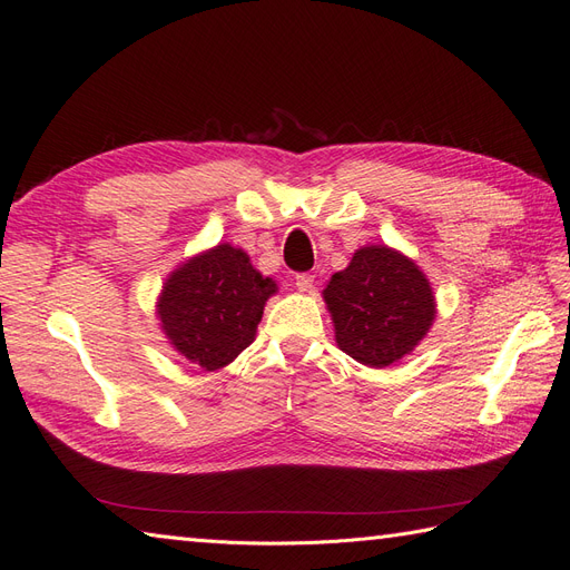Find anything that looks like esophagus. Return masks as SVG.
Instances as JSON below:
<instances>
[{
    "label": "esophagus",
    "instance_id": "esophagus-1",
    "mask_svg": "<svg viewBox=\"0 0 570 570\" xmlns=\"http://www.w3.org/2000/svg\"><path fill=\"white\" fill-rule=\"evenodd\" d=\"M295 287H297L299 292H312V287H314V275L299 273L297 278H295Z\"/></svg>",
    "mask_w": 570,
    "mask_h": 570
}]
</instances>
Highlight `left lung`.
Wrapping results in <instances>:
<instances>
[{
	"label": "left lung",
	"instance_id": "8db88e82",
	"mask_svg": "<svg viewBox=\"0 0 570 570\" xmlns=\"http://www.w3.org/2000/svg\"><path fill=\"white\" fill-rule=\"evenodd\" d=\"M337 347L371 368H385L428 335L435 295L409 256L385 245L354 252L350 266L323 289Z\"/></svg>",
	"mask_w": 570,
	"mask_h": 570
}]
</instances>
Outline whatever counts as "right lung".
I'll return each mask as SVG.
<instances>
[{
	"mask_svg": "<svg viewBox=\"0 0 570 570\" xmlns=\"http://www.w3.org/2000/svg\"><path fill=\"white\" fill-rule=\"evenodd\" d=\"M278 285L228 243L187 258L168 275L157 302L174 350L204 371H218L254 342L264 306Z\"/></svg>",
	"mask_w": 570,
	"mask_h": 570,
	"instance_id": "1",
	"label": "right lung"
}]
</instances>
